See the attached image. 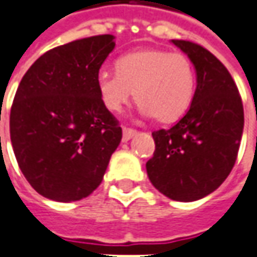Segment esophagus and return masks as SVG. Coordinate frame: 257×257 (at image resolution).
Returning <instances> with one entry per match:
<instances>
[{
	"label": "esophagus",
	"instance_id": "esophagus-1",
	"mask_svg": "<svg viewBox=\"0 0 257 257\" xmlns=\"http://www.w3.org/2000/svg\"><path fill=\"white\" fill-rule=\"evenodd\" d=\"M122 132H123V141H129L131 138H134L135 135H137V131L132 128H125L122 129Z\"/></svg>",
	"mask_w": 257,
	"mask_h": 257
}]
</instances>
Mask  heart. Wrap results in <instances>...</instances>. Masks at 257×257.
<instances>
[{"label": "heart", "mask_w": 257, "mask_h": 257, "mask_svg": "<svg viewBox=\"0 0 257 257\" xmlns=\"http://www.w3.org/2000/svg\"><path fill=\"white\" fill-rule=\"evenodd\" d=\"M96 86L110 112H120L135 92V100L145 116H154L160 123H173L190 109L195 73L183 53L141 49L122 56L116 62V73L100 70Z\"/></svg>", "instance_id": "1"}]
</instances>
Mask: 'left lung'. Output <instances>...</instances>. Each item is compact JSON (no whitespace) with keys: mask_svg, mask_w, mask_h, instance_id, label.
Wrapping results in <instances>:
<instances>
[{"mask_svg":"<svg viewBox=\"0 0 257 257\" xmlns=\"http://www.w3.org/2000/svg\"><path fill=\"white\" fill-rule=\"evenodd\" d=\"M193 63L197 87L191 106L173 128L152 134L147 162L152 185L175 201H195L217 190L231 171L244 125L243 103L229 70L204 47L171 40Z\"/></svg>","mask_w":257,"mask_h":257,"instance_id":"8db88e82","label":"left lung"}]
</instances>
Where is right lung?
<instances>
[{
	"instance_id": "obj_1",
	"label": "right lung",
	"mask_w": 257,
	"mask_h": 257,
	"mask_svg": "<svg viewBox=\"0 0 257 257\" xmlns=\"http://www.w3.org/2000/svg\"><path fill=\"white\" fill-rule=\"evenodd\" d=\"M113 49L110 34L76 40L44 53L20 82L11 144L21 173L46 198L69 203L92 194L122 140L96 86Z\"/></svg>"
}]
</instances>
